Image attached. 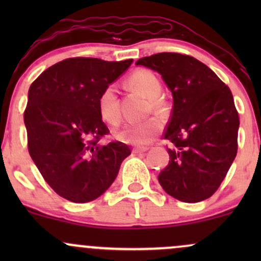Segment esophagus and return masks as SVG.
<instances>
[{"instance_id": "34e87169", "label": "esophagus", "mask_w": 261, "mask_h": 261, "mask_svg": "<svg viewBox=\"0 0 261 261\" xmlns=\"http://www.w3.org/2000/svg\"><path fill=\"white\" fill-rule=\"evenodd\" d=\"M148 149L147 146H136V147L133 148L134 153H142V152H146Z\"/></svg>"}]
</instances>
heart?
I'll return each instance as SVG.
<instances>
[{
  "mask_svg": "<svg viewBox=\"0 0 261 261\" xmlns=\"http://www.w3.org/2000/svg\"><path fill=\"white\" fill-rule=\"evenodd\" d=\"M127 85L148 98L149 110L158 115H164L167 113V104L161 97L162 83L152 71L146 70V68L135 71L128 76ZM97 106L101 120L112 126L119 125L121 120V114L115 87L109 85L101 91L98 97ZM161 128V121L157 118H149L147 120L127 124L121 131L116 134V137L124 142L143 146L153 141L155 136L160 134Z\"/></svg>",
  "mask_w": 261,
  "mask_h": 261,
  "instance_id": "1",
  "label": "heart"
}]
</instances>
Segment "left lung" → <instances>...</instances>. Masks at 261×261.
Returning <instances> with one entry per match:
<instances>
[{"label":"left lung","instance_id":"8db88e82","mask_svg":"<svg viewBox=\"0 0 261 261\" xmlns=\"http://www.w3.org/2000/svg\"><path fill=\"white\" fill-rule=\"evenodd\" d=\"M136 65L161 73L173 94L172 115L163 135L173 147L158 181L180 201L208 199L238 151L239 116L232 92L193 56L160 53L137 60Z\"/></svg>","mask_w":261,"mask_h":261}]
</instances>
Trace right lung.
Returning a JSON list of instances; mask_svg holds the SVG:
<instances>
[{
  "mask_svg": "<svg viewBox=\"0 0 261 261\" xmlns=\"http://www.w3.org/2000/svg\"><path fill=\"white\" fill-rule=\"evenodd\" d=\"M70 58L45 70L28 92L24 124L28 151L45 181L72 202L99 197L131 153L127 145L99 141L109 128L98 113V97L131 65Z\"/></svg>",
  "mask_w": 261,
  "mask_h": 261,
  "instance_id": "obj_1",
  "label": "right lung"
}]
</instances>
